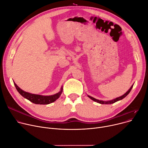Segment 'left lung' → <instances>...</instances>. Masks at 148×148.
Listing matches in <instances>:
<instances>
[{
    "instance_id": "1",
    "label": "left lung",
    "mask_w": 148,
    "mask_h": 148,
    "mask_svg": "<svg viewBox=\"0 0 148 148\" xmlns=\"http://www.w3.org/2000/svg\"><path fill=\"white\" fill-rule=\"evenodd\" d=\"M133 86V84L131 86V87L129 88V90L125 94H124L123 95H122V96H120V97H117V98H116V99H113V100H109V101H103V100H97V99H95V98H94V97H92L91 96H88V95H87V96H88L90 99H91V100H92L93 101H96V102H97V103H100V104H113V103H115V102H116V101H119V100H122V99H124L126 96H127L128 94H129V93L130 92V91H131V90H132Z\"/></svg>"
}]
</instances>
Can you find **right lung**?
<instances>
[{
    "label": "right lung",
    "instance_id": "add662e5",
    "mask_svg": "<svg viewBox=\"0 0 148 148\" xmlns=\"http://www.w3.org/2000/svg\"><path fill=\"white\" fill-rule=\"evenodd\" d=\"M13 83L15 84V86L19 92L20 95L23 96L24 98L26 99L27 100H29L30 101L32 102L33 103L36 104H48L54 102L57 99H58L62 92V87L61 88V90L55 94L51 96H42V95H34V94H31L28 92H26L22 89H21L16 84L13 82Z\"/></svg>",
    "mask_w": 148,
    "mask_h": 148
}]
</instances>
